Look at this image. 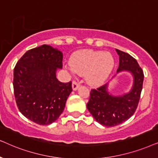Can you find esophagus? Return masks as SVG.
Wrapping results in <instances>:
<instances>
[{"label": "esophagus", "mask_w": 158, "mask_h": 158, "mask_svg": "<svg viewBox=\"0 0 158 158\" xmlns=\"http://www.w3.org/2000/svg\"><path fill=\"white\" fill-rule=\"evenodd\" d=\"M79 87V84L76 81H73L72 82V88L73 90H77Z\"/></svg>", "instance_id": "obj_1"}]
</instances>
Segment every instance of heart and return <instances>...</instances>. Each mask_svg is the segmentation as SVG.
I'll return each mask as SVG.
<instances>
[{"label":"heart","instance_id":"obj_1","mask_svg":"<svg viewBox=\"0 0 158 158\" xmlns=\"http://www.w3.org/2000/svg\"><path fill=\"white\" fill-rule=\"evenodd\" d=\"M70 66L77 74H85L88 85L97 87L110 75L114 67V59L109 52L83 50L73 55Z\"/></svg>","mask_w":158,"mask_h":158}]
</instances>
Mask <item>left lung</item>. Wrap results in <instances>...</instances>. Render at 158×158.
<instances>
[{"mask_svg":"<svg viewBox=\"0 0 158 158\" xmlns=\"http://www.w3.org/2000/svg\"><path fill=\"white\" fill-rule=\"evenodd\" d=\"M119 56L117 73L128 71L134 77L133 87L129 93L122 96H112L104 85L92 89L87 107L98 123L105 127H115L131 118L137 108L142 89L144 73L135 58L127 52L115 49Z\"/></svg>","mask_w":158,"mask_h":158,"instance_id":"left-lung-1","label":"left lung"}]
</instances>
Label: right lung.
<instances>
[{
    "label": "right lung",
    "mask_w": 158,
    "mask_h": 158,
    "mask_svg": "<svg viewBox=\"0 0 158 158\" xmlns=\"http://www.w3.org/2000/svg\"><path fill=\"white\" fill-rule=\"evenodd\" d=\"M62 61L61 52L43 45L25 52L14 68L16 105L25 117L37 124L49 125L56 121L72 91L71 81L63 83L56 78Z\"/></svg>",
    "instance_id": "1"
}]
</instances>
